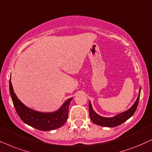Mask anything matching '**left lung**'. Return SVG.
<instances>
[{
	"label": "left lung",
	"mask_w": 152,
	"mask_h": 152,
	"mask_svg": "<svg viewBox=\"0 0 152 152\" xmlns=\"http://www.w3.org/2000/svg\"><path fill=\"white\" fill-rule=\"evenodd\" d=\"M140 90L141 89H140L139 95L138 96H137V100L135 101V104L133 105V106L131 107L130 109H129L128 110L125 111L124 113H120V114L116 115V116L111 117V118L101 117L100 115H97L96 113L93 110L91 103L89 102V113H90V117L91 120H92L94 124L106 127H115L119 126V125L124 123L125 121H126L128 119L130 118V117L134 114L135 110H136V108L139 102Z\"/></svg>",
	"instance_id": "1"
}]
</instances>
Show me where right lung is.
<instances>
[{"label": "right lung", "instance_id": "obj_1", "mask_svg": "<svg viewBox=\"0 0 152 152\" xmlns=\"http://www.w3.org/2000/svg\"><path fill=\"white\" fill-rule=\"evenodd\" d=\"M10 92L18 115L24 123L29 126L34 127L38 130L46 131L60 128L66 122L68 117L69 106L72 98L69 99L66 102L64 103L61 108L56 112L44 113L35 111L24 106L14 92L10 80Z\"/></svg>", "mask_w": 152, "mask_h": 152}]
</instances>
